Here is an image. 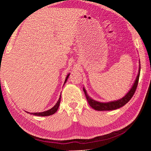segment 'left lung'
<instances>
[{
	"label": "left lung",
	"mask_w": 151,
	"mask_h": 151,
	"mask_svg": "<svg viewBox=\"0 0 151 151\" xmlns=\"http://www.w3.org/2000/svg\"><path fill=\"white\" fill-rule=\"evenodd\" d=\"M140 63L139 61V73H138L137 76L136 77V79L134 82L133 86H132V87L129 92L125 95V96H123L122 98L120 99L116 100V101H109L107 103H103V102L102 103V102L95 101V100H94L89 96L88 94V93H87V91H86L85 88H83V91L86 95L87 101H88L89 104L90 105V106L98 111H109V110L116 109L118 108H120L124 106L125 104H126L130 101V99L132 98V96H133L135 92L137 87V85H138V82H139V76H140Z\"/></svg>",
	"instance_id": "8db88e82"
}]
</instances>
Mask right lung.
<instances>
[{"mask_svg": "<svg viewBox=\"0 0 151 151\" xmlns=\"http://www.w3.org/2000/svg\"><path fill=\"white\" fill-rule=\"evenodd\" d=\"M70 76V74H68L67 76L63 85L65 84V83L67 81V79L68 78V76ZM60 99H61V94H60V98H59L57 103L55 104V106L53 108H52L51 109H48V110H47V111H43V112H40V113H29V112H27V111L26 112L28 113H30L31 115H36V116H47L53 115V114L55 113H56V111L58 110L59 105H60Z\"/></svg>", "mask_w": 151, "mask_h": 151, "instance_id": "obj_1", "label": "right lung"}]
</instances>
